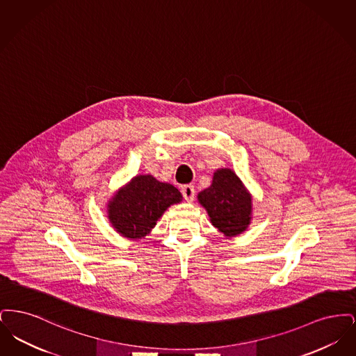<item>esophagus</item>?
<instances>
[{
	"label": "esophagus",
	"instance_id": "esophagus-1",
	"mask_svg": "<svg viewBox=\"0 0 356 356\" xmlns=\"http://www.w3.org/2000/svg\"><path fill=\"white\" fill-rule=\"evenodd\" d=\"M181 193H183L186 202H193V199H195V186H191V184L181 186Z\"/></svg>",
	"mask_w": 356,
	"mask_h": 356
}]
</instances>
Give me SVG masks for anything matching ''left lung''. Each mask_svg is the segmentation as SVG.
Listing matches in <instances>:
<instances>
[{"label": "left lung", "instance_id": "obj_1", "mask_svg": "<svg viewBox=\"0 0 356 356\" xmlns=\"http://www.w3.org/2000/svg\"><path fill=\"white\" fill-rule=\"evenodd\" d=\"M197 199L212 224L225 236L241 234L251 221L252 199L234 170H216L212 184L202 191Z\"/></svg>", "mask_w": 356, "mask_h": 356}]
</instances>
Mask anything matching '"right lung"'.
Listing matches in <instances>:
<instances>
[{
  "mask_svg": "<svg viewBox=\"0 0 356 356\" xmlns=\"http://www.w3.org/2000/svg\"><path fill=\"white\" fill-rule=\"evenodd\" d=\"M181 199L176 186L160 183L151 175H140L115 195L108 213L122 236L140 238L152 229L170 205L180 203Z\"/></svg>",
  "mask_w": 356,
  "mask_h": 356,
  "instance_id": "obj_1",
  "label": "right lung"
}]
</instances>
